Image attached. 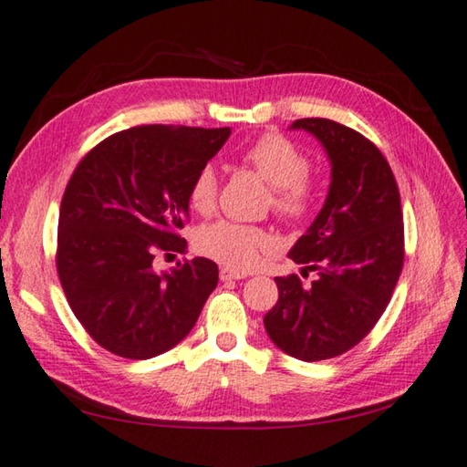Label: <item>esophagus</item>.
Listing matches in <instances>:
<instances>
[{"mask_svg":"<svg viewBox=\"0 0 467 467\" xmlns=\"http://www.w3.org/2000/svg\"><path fill=\"white\" fill-rule=\"evenodd\" d=\"M247 274L244 272H235V270H230V268H222L220 270V278L222 282H232V280H244Z\"/></svg>","mask_w":467,"mask_h":467,"instance_id":"1","label":"esophagus"}]
</instances>
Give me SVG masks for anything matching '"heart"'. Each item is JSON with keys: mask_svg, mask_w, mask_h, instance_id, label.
<instances>
[{"mask_svg": "<svg viewBox=\"0 0 467 467\" xmlns=\"http://www.w3.org/2000/svg\"><path fill=\"white\" fill-rule=\"evenodd\" d=\"M242 159L272 185V209L286 222L306 220L317 203V189L308 179L310 159L304 150L278 132H265L247 147ZM220 179L217 169L205 163L189 185V205L209 215L215 209ZM197 250L234 270H250L272 247V235L255 225L215 222L195 237Z\"/></svg>", "mask_w": 467, "mask_h": 467, "instance_id": "b5f03b06", "label": "heart"}]
</instances>
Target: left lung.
I'll list each match as a JSON object with an SVG mask.
<instances>
[{"instance_id":"left-lung-1","label":"left lung","mask_w":467,"mask_h":467,"mask_svg":"<svg viewBox=\"0 0 467 467\" xmlns=\"http://www.w3.org/2000/svg\"><path fill=\"white\" fill-rule=\"evenodd\" d=\"M290 129L310 132L327 150L330 187L288 254L317 280L274 278L278 302L264 327L280 350L312 363L358 345L385 312L403 268V213L391 167L360 132L328 119H300Z\"/></svg>"}]
</instances>
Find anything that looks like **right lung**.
I'll use <instances>...</instances> for the list:
<instances>
[{
  "mask_svg": "<svg viewBox=\"0 0 467 467\" xmlns=\"http://www.w3.org/2000/svg\"><path fill=\"white\" fill-rule=\"evenodd\" d=\"M230 135V127H132L76 167L60 205L56 265L74 317L102 348L153 358L195 327L217 264L193 258L159 274L153 260L185 252L189 185Z\"/></svg>",
  "mask_w": 467,
  "mask_h": 467,
  "instance_id": "1",
  "label": "right lung"
}]
</instances>
